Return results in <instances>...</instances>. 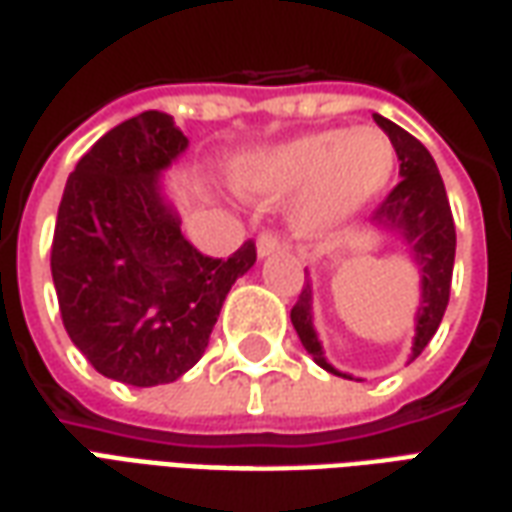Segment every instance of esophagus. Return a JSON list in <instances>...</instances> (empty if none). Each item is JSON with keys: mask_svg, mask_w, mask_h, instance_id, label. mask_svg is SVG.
I'll list each match as a JSON object with an SVG mask.
<instances>
[{"mask_svg": "<svg viewBox=\"0 0 512 512\" xmlns=\"http://www.w3.org/2000/svg\"><path fill=\"white\" fill-rule=\"evenodd\" d=\"M280 246H282V241H280V235H277V232H271V230L260 232V238H257V255H260V257L274 255V252H277Z\"/></svg>", "mask_w": 512, "mask_h": 512, "instance_id": "obj_1", "label": "esophagus"}]
</instances>
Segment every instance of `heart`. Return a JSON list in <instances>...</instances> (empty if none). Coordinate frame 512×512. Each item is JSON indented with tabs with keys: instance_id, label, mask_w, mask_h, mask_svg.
Returning a JSON list of instances; mask_svg holds the SVG:
<instances>
[{
	"instance_id": "heart-1",
	"label": "heart",
	"mask_w": 512,
	"mask_h": 512,
	"mask_svg": "<svg viewBox=\"0 0 512 512\" xmlns=\"http://www.w3.org/2000/svg\"><path fill=\"white\" fill-rule=\"evenodd\" d=\"M393 160L391 138L377 127L318 130L249 157L238 169V188L263 199L302 190L293 224L316 235L341 227L380 194Z\"/></svg>"
}]
</instances>
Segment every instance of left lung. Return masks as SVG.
Returning <instances> with one entry per match:
<instances>
[{
	"label": "left lung",
	"instance_id": "left-lung-1",
	"mask_svg": "<svg viewBox=\"0 0 512 512\" xmlns=\"http://www.w3.org/2000/svg\"><path fill=\"white\" fill-rule=\"evenodd\" d=\"M374 121L391 138L396 157H399L402 180L377 205L371 221L382 230L396 232L405 238V244L410 246V257H413L418 274H421L416 338H413V349H410V360H416L424 352V346L432 341V335L438 332L446 305H449L457 244L455 219H452V207L446 199V188H443L438 166L427 152V146L393 121L382 119V116H374ZM291 321L299 341L313 355L318 366L335 374V377L352 380L349 374L330 366L324 357L321 341L313 330V288H310V282H305L296 305L291 307Z\"/></svg>",
	"mask_w": 512,
	"mask_h": 512
}]
</instances>
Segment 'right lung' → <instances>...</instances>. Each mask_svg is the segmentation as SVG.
<instances>
[{
    "label": "right lung",
    "mask_w": 512,
    "mask_h": 512,
    "mask_svg": "<svg viewBox=\"0 0 512 512\" xmlns=\"http://www.w3.org/2000/svg\"><path fill=\"white\" fill-rule=\"evenodd\" d=\"M188 149L169 113L121 121L80 157L57 207L52 280L63 327L110 380L152 388L205 355L232 282L255 266L207 257L160 194V171Z\"/></svg>",
    "instance_id": "add662e5"
}]
</instances>
